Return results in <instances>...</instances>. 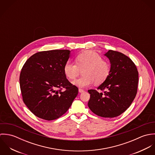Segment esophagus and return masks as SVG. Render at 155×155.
I'll return each instance as SVG.
<instances>
[{
  "label": "esophagus",
  "mask_w": 155,
  "mask_h": 155,
  "mask_svg": "<svg viewBox=\"0 0 155 155\" xmlns=\"http://www.w3.org/2000/svg\"><path fill=\"white\" fill-rule=\"evenodd\" d=\"M79 92H81V93H82V92H84V90L82 89L79 88Z\"/></svg>",
  "instance_id": "1"
}]
</instances>
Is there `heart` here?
<instances>
[{
	"mask_svg": "<svg viewBox=\"0 0 155 155\" xmlns=\"http://www.w3.org/2000/svg\"><path fill=\"white\" fill-rule=\"evenodd\" d=\"M76 64L67 61L64 66V72L70 79H74L79 74L80 70H84V76L74 80L72 84L79 88H85L92 84L103 83L108 78L110 67L103 58L92 51H86L78 55L76 58Z\"/></svg>",
	"mask_w": 155,
	"mask_h": 155,
	"instance_id": "1",
	"label": "heart"
}]
</instances>
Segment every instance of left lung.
<instances>
[{"instance_id": "1", "label": "left lung", "mask_w": 155, "mask_h": 155, "mask_svg": "<svg viewBox=\"0 0 155 155\" xmlns=\"http://www.w3.org/2000/svg\"><path fill=\"white\" fill-rule=\"evenodd\" d=\"M110 63L107 79L98 89H89V108L95 114L103 117L119 116L131 104L137 91L138 73L133 61L124 54L109 50L104 54Z\"/></svg>"}]
</instances>
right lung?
<instances>
[{
  "label": "right lung",
  "mask_w": 155,
  "mask_h": 155,
  "mask_svg": "<svg viewBox=\"0 0 155 155\" xmlns=\"http://www.w3.org/2000/svg\"><path fill=\"white\" fill-rule=\"evenodd\" d=\"M69 50L39 52L22 67L20 84L24 104L35 115L47 120L58 119L71 106L78 88L67 79L64 66ZM64 87L61 91L59 88Z\"/></svg>",
  "instance_id": "obj_1"
}]
</instances>
